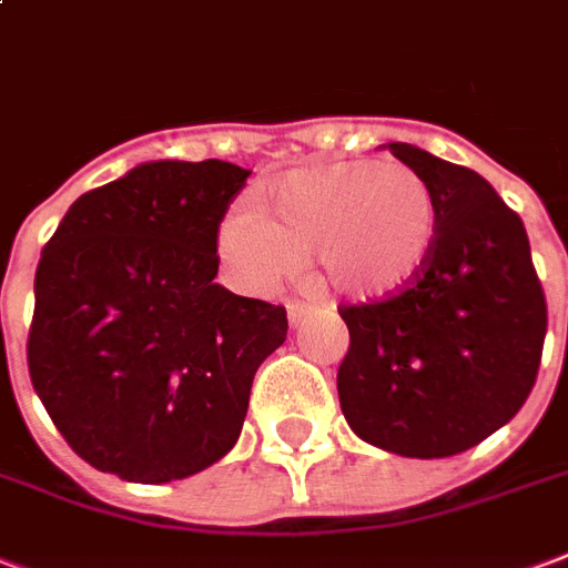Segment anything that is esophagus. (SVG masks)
I'll list each match as a JSON object with an SVG mask.
<instances>
[{
	"mask_svg": "<svg viewBox=\"0 0 568 568\" xmlns=\"http://www.w3.org/2000/svg\"><path fill=\"white\" fill-rule=\"evenodd\" d=\"M308 305L305 302H287V317H290V326H300L305 314H308Z\"/></svg>",
	"mask_w": 568,
	"mask_h": 568,
	"instance_id": "34e87169",
	"label": "esophagus"
}]
</instances>
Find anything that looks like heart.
I'll use <instances>...</instances> for the list:
<instances>
[{"mask_svg": "<svg viewBox=\"0 0 568 568\" xmlns=\"http://www.w3.org/2000/svg\"><path fill=\"white\" fill-rule=\"evenodd\" d=\"M260 206L239 203L219 227V251L239 287L263 293L311 251L326 284L381 300L419 275L437 245L428 182L400 161H335L281 173Z\"/></svg>", "mask_w": 568, "mask_h": 568, "instance_id": "obj_1", "label": "heart"}]
</instances>
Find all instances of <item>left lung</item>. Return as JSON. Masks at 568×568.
<instances>
[{
	"label": "left lung",
	"mask_w": 568,
	"mask_h": 568,
	"mask_svg": "<svg viewBox=\"0 0 568 568\" xmlns=\"http://www.w3.org/2000/svg\"><path fill=\"white\" fill-rule=\"evenodd\" d=\"M389 152L428 182L437 245L395 296L344 305V419L404 458L473 449L521 410L542 362L548 305L530 242L479 173L410 143Z\"/></svg>",
	"instance_id": "obj_1"
}]
</instances>
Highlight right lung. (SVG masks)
<instances>
[{"instance_id": "right-lung-1", "label": "right lung", "mask_w": 568, "mask_h": 568, "mask_svg": "<svg viewBox=\"0 0 568 568\" xmlns=\"http://www.w3.org/2000/svg\"><path fill=\"white\" fill-rule=\"evenodd\" d=\"M251 170L146 161L77 197L41 251L29 377L68 446L125 481L221 462L287 311L215 284L219 227Z\"/></svg>"}]
</instances>
